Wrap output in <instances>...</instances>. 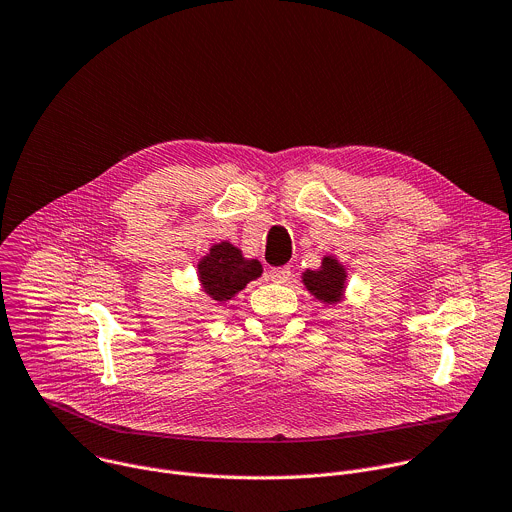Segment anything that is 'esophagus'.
<instances>
[{
    "instance_id": "obj_1",
    "label": "esophagus",
    "mask_w": 512,
    "mask_h": 512,
    "mask_svg": "<svg viewBox=\"0 0 512 512\" xmlns=\"http://www.w3.org/2000/svg\"><path fill=\"white\" fill-rule=\"evenodd\" d=\"M290 266H278V268H270L268 270V280H272V282H286L288 278H290Z\"/></svg>"
}]
</instances>
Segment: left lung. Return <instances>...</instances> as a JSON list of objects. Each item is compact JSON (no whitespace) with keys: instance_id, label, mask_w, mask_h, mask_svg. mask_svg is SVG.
<instances>
[{"instance_id":"obj_1","label":"left lung","mask_w":512,"mask_h":512,"mask_svg":"<svg viewBox=\"0 0 512 512\" xmlns=\"http://www.w3.org/2000/svg\"><path fill=\"white\" fill-rule=\"evenodd\" d=\"M345 268L331 256L323 258L321 270H306L302 274L304 286L323 302H339L345 288Z\"/></svg>"}]
</instances>
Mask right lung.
<instances>
[{
    "label": "right lung",
    "instance_id": "1",
    "mask_svg": "<svg viewBox=\"0 0 512 512\" xmlns=\"http://www.w3.org/2000/svg\"><path fill=\"white\" fill-rule=\"evenodd\" d=\"M199 280L214 300H230L250 280L262 274L258 260H246L238 248L228 242L212 246L210 254L197 264Z\"/></svg>",
    "mask_w": 512,
    "mask_h": 512
}]
</instances>
